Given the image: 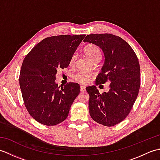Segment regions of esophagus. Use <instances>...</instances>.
I'll list each match as a JSON object with an SVG mask.
<instances>
[{
    "mask_svg": "<svg viewBox=\"0 0 160 160\" xmlns=\"http://www.w3.org/2000/svg\"><path fill=\"white\" fill-rule=\"evenodd\" d=\"M85 90H86L85 87H84V86L80 87V91H85Z\"/></svg>",
    "mask_w": 160,
    "mask_h": 160,
    "instance_id": "1",
    "label": "esophagus"
}]
</instances>
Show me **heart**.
Wrapping results in <instances>:
<instances>
[{
    "instance_id": "1",
    "label": "heart",
    "mask_w": 160,
    "mask_h": 160,
    "mask_svg": "<svg viewBox=\"0 0 160 160\" xmlns=\"http://www.w3.org/2000/svg\"><path fill=\"white\" fill-rule=\"evenodd\" d=\"M84 53L89 58L94 62L96 60H100L102 57V52L99 47L98 46L93 45V44H90V45H87L84 47ZM76 54L73 53L71 56L70 60H69V64L70 65H73L76 60ZM74 80L76 82H79L80 84H85L89 82L91 75L89 73H87L83 71H78L76 73H75L73 76Z\"/></svg>"
}]
</instances>
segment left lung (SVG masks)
<instances>
[{"mask_svg": "<svg viewBox=\"0 0 160 160\" xmlns=\"http://www.w3.org/2000/svg\"><path fill=\"white\" fill-rule=\"evenodd\" d=\"M84 42L103 51L105 60L97 85L110 82L109 91L100 93L96 87H88L91 117L105 127L123 121L131 111L140 87V67L131 47L120 37L111 33L87 35Z\"/></svg>", "mask_w": 160, "mask_h": 160, "instance_id": "obj_1", "label": "left lung"}]
</instances>
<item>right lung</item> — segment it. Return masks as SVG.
Here are the masks:
<instances>
[{
    "label": "right lung",
    "instance_id": "add662e5",
    "mask_svg": "<svg viewBox=\"0 0 160 160\" xmlns=\"http://www.w3.org/2000/svg\"><path fill=\"white\" fill-rule=\"evenodd\" d=\"M86 35H60L43 39L25 56L19 84L24 104L30 115L39 123L54 126L67 118L70 107L80 93L78 83L58 87V71L67 67Z\"/></svg>",
    "mask_w": 160,
    "mask_h": 160
}]
</instances>
